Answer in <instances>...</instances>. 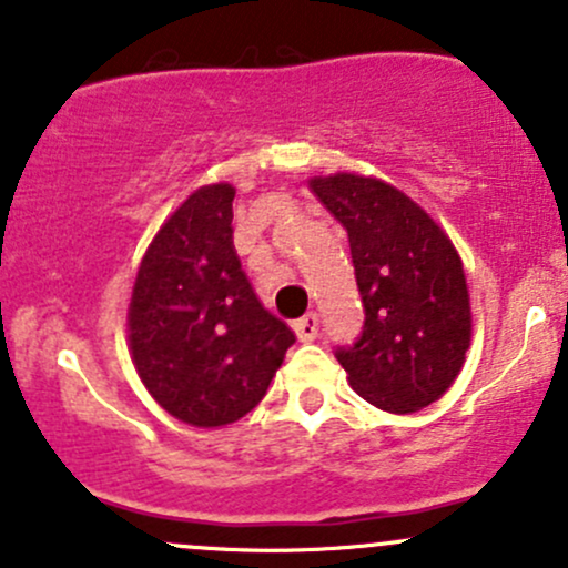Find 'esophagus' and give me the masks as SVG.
<instances>
[{
  "instance_id": "esophagus-1",
  "label": "esophagus",
  "mask_w": 568,
  "mask_h": 568,
  "mask_svg": "<svg viewBox=\"0 0 568 568\" xmlns=\"http://www.w3.org/2000/svg\"><path fill=\"white\" fill-rule=\"evenodd\" d=\"M294 332H296V337L304 339V343L318 337V313H307V315H302L300 321H294Z\"/></svg>"
}]
</instances>
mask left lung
Segmentation results:
<instances>
[{
  "label": "left lung",
  "mask_w": 568,
  "mask_h": 568,
  "mask_svg": "<svg viewBox=\"0 0 568 568\" xmlns=\"http://www.w3.org/2000/svg\"><path fill=\"white\" fill-rule=\"evenodd\" d=\"M310 190L348 231L364 326L334 351L351 386L389 414H414L463 369L470 304L463 261L419 204L381 179L315 176Z\"/></svg>",
  "instance_id": "obj_1"
}]
</instances>
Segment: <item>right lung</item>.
Returning <instances> with one entry per match:
<instances>
[{"mask_svg":"<svg viewBox=\"0 0 568 568\" xmlns=\"http://www.w3.org/2000/svg\"><path fill=\"white\" fill-rule=\"evenodd\" d=\"M234 195L231 184L195 190L149 244L130 300V351L143 386L193 427L250 414L296 339L242 272Z\"/></svg>","mask_w":568,"mask_h":568,"instance_id":"right-lung-1","label":"right lung"}]
</instances>
